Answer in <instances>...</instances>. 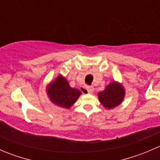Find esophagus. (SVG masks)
Wrapping results in <instances>:
<instances>
[{
	"instance_id": "obj_1",
	"label": "esophagus",
	"mask_w": 160,
	"mask_h": 160,
	"mask_svg": "<svg viewBox=\"0 0 160 160\" xmlns=\"http://www.w3.org/2000/svg\"><path fill=\"white\" fill-rule=\"evenodd\" d=\"M84 89H86L87 90H88V92L89 93H92L93 92V90H94V88H93V86H88V87H87L86 88H84Z\"/></svg>"
}]
</instances>
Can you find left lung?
Returning a JSON list of instances; mask_svg holds the SVG:
<instances>
[{"label":"left lung","instance_id":"left-lung-1","mask_svg":"<svg viewBox=\"0 0 160 160\" xmlns=\"http://www.w3.org/2000/svg\"><path fill=\"white\" fill-rule=\"evenodd\" d=\"M125 89L121 83L112 82L98 94V99L105 108L111 109L118 106L125 98Z\"/></svg>","mask_w":160,"mask_h":160}]
</instances>
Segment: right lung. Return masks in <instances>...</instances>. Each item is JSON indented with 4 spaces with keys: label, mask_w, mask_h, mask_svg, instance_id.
<instances>
[{
    "label": "right lung",
    "mask_w": 160,
    "mask_h": 160,
    "mask_svg": "<svg viewBox=\"0 0 160 160\" xmlns=\"http://www.w3.org/2000/svg\"><path fill=\"white\" fill-rule=\"evenodd\" d=\"M46 90L53 104L67 109L70 108L81 94L80 90L71 88L69 82L61 75L48 85Z\"/></svg>",
    "instance_id": "add662e5"
}]
</instances>
